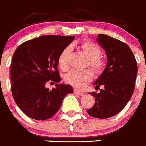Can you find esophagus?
<instances>
[{"label":"esophagus","mask_w":146,"mask_h":146,"mask_svg":"<svg viewBox=\"0 0 146 146\" xmlns=\"http://www.w3.org/2000/svg\"><path fill=\"white\" fill-rule=\"evenodd\" d=\"M74 94H77V95H80V96H84V94H85L83 92H81V91H78V90H76V89H74Z\"/></svg>","instance_id":"1"}]
</instances>
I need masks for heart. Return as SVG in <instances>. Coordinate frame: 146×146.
I'll use <instances>...</instances> for the list:
<instances>
[{"label":"heart","instance_id":"obj_1","mask_svg":"<svg viewBox=\"0 0 146 146\" xmlns=\"http://www.w3.org/2000/svg\"><path fill=\"white\" fill-rule=\"evenodd\" d=\"M80 49L88 58L86 65L91 68L96 76L100 75L105 67V64L101 58L102 50L96 44L90 41H85L80 44ZM70 47H66L60 52L58 58V64L62 71L68 70L69 67ZM93 79L92 72L88 69L83 71L72 70L64 77V81L67 84L77 88H82Z\"/></svg>","mask_w":146,"mask_h":146}]
</instances>
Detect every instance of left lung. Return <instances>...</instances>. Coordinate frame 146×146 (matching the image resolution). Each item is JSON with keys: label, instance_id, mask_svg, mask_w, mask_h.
<instances>
[{"label": "left lung", "instance_id": "8db88e82", "mask_svg": "<svg viewBox=\"0 0 146 146\" xmlns=\"http://www.w3.org/2000/svg\"><path fill=\"white\" fill-rule=\"evenodd\" d=\"M96 41L105 50L108 63L94 82L100 92L90 93L95 98V104L87 113L94 118H108L120 113L132 96L137 64L126 44L104 34L98 35Z\"/></svg>", "mask_w": 146, "mask_h": 146}]
</instances>
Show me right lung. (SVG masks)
I'll list each match as a JSON object with an SVG mask.
<instances>
[{
  "label": "right lung",
  "mask_w": 146,
  "mask_h": 146,
  "mask_svg": "<svg viewBox=\"0 0 146 146\" xmlns=\"http://www.w3.org/2000/svg\"><path fill=\"white\" fill-rule=\"evenodd\" d=\"M74 38L45 35L24 42L15 50L10 69L11 93L18 107L30 118H52L65 96L73 93L70 85L55 84L51 91L45 86L60 81L58 58Z\"/></svg>",
  "instance_id": "1"
}]
</instances>
